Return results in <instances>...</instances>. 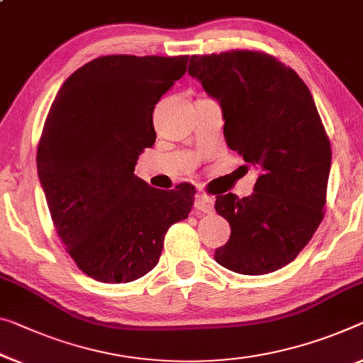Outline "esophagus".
<instances>
[{
  "instance_id": "1",
  "label": "esophagus",
  "mask_w": 363,
  "mask_h": 363,
  "mask_svg": "<svg viewBox=\"0 0 363 363\" xmlns=\"http://www.w3.org/2000/svg\"><path fill=\"white\" fill-rule=\"evenodd\" d=\"M194 206H196V209L201 211V213L211 214L214 211V198L208 193H198Z\"/></svg>"
}]
</instances>
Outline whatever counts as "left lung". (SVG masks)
Returning a JSON list of instances; mask_svg holds the SVG:
<instances>
[{
  "mask_svg": "<svg viewBox=\"0 0 363 363\" xmlns=\"http://www.w3.org/2000/svg\"><path fill=\"white\" fill-rule=\"evenodd\" d=\"M188 74L219 100L227 146L261 172L255 193L216 196L230 238L214 259L261 276L297 258L325 217L331 144L297 72L253 50L193 55Z\"/></svg>",
  "mask_w": 363,
  "mask_h": 363,
  "instance_id": "left-lung-1",
  "label": "left lung"
}]
</instances>
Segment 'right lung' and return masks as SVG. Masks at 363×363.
Here are the masks:
<instances>
[{"mask_svg": "<svg viewBox=\"0 0 363 363\" xmlns=\"http://www.w3.org/2000/svg\"><path fill=\"white\" fill-rule=\"evenodd\" d=\"M186 63V55L99 57L72 72L50 107L38 178L66 252L99 282L146 276L169 227L193 208L189 183L164 191L135 175L139 154L155 143V104Z\"/></svg>", "mask_w": 363, "mask_h": 363, "instance_id": "right-lung-1", "label": "right lung"}]
</instances>
